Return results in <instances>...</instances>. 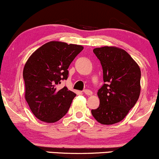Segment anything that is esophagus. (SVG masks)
Masks as SVG:
<instances>
[{"label": "esophagus", "mask_w": 159, "mask_h": 159, "mask_svg": "<svg viewBox=\"0 0 159 159\" xmlns=\"http://www.w3.org/2000/svg\"><path fill=\"white\" fill-rule=\"evenodd\" d=\"M84 93L86 95H87V96H91V95L93 94L92 91H90L89 90H85L84 91Z\"/></svg>", "instance_id": "esophagus-1"}]
</instances>
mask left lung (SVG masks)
Wrapping results in <instances>:
<instances>
[{
  "label": "left lung",
  "instance_id": "left-lung-1",
  "mask_svg": "<svg viewBox=\"0 0 159 159\" xmlns=\"http://www.w3.org/2000/svg\"><path fill=\"white\" fill-rule=\"evenodd\" d=\"M101 62L105 84L97 93L99 107L91 111L96 121L112 125L123 120L140 93V69L123 49L104 46L93 49Z\"/></svg>",
  "mask_w": 159,
  "mask_h": 159
}]
</instances>
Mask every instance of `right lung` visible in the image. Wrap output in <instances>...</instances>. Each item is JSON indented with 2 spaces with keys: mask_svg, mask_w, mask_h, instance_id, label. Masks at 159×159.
<instances>
[{
  "mask_svg": "<svg viewBox=\"0 0 159 159\" xmlns=\"http://www.w3.org/2000/svg\"><path fill=\"white\" fill-rule=\"evenodd\" d=\"M82 45L51 41L36 49L23 70L26 99L37 119L53 123L64 116L76 94L66 87L60 88L68 78V68L83 50Z\"/></svg>",
  "mask_w": 159,
  "mask_h": 159,
  "instance_id": "right-lung-1",
  "label": "right lung"
}]
</instances>
